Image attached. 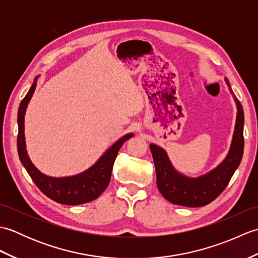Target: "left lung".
Listing matches in <instances>:
<instances>
[{
	"mask_svg": "<svg viewBox=\"0 0 258 258\" xmlns=\"http://www.w3.org/2000/svg\"><path fill=\"white\" fill-rule=\"evenodd\" d=\"M226 83L229 86L227 80ZM235 101L237 105V117L231 150L221 165L204 176L190 178L177 173L169 162L166 152L157 145H150L155 164L157 188L168 202L186 207L205 206L217 199L226 188L242 161L244 151V112L240 103L236 98Z\"/></svg>",
	"mask_w": 258,
	"mask_h": 258,
	"instance_id": "8db88e82",
	"label": "left lung"
}]
</instances>
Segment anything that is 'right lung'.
<instances>
[{
  "label": "right lung",
  "instance_id": "add662e5",
  "mask_svg": "<svg viewBox=\"0 0 258 258\" xmlns=\"http://www.w3.org/2000/svg\"><path fill=\"white\" fill-rule=\"evenodd\" d=\"M37 79V78H36ZM36 79L31 86L29 93L21 101L18 123V152L20 160L30 174L33 182L35 183L43 194H45L51 200L55 201L59 204L64 205H80L96 200L109 184L112 175V169L117 156V153L122 147L125 141L132 138L133 134H127L119 139L116 143L113 144L107 152L98 160L94 165L87 169L84 173L71 177H50L42 174L31 163L25 150V138H24V115L33 93L36 87Z\"/></svg>",
  "mask_w": 258,
  "mask_h": 258
}]
</instances>
